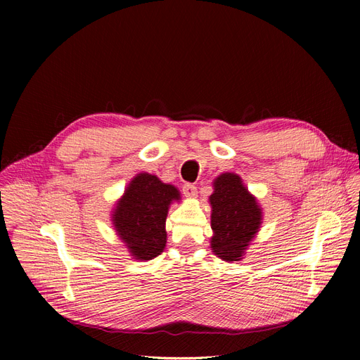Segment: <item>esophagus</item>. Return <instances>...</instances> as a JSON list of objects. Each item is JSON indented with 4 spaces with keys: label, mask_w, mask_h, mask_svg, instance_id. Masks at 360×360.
<instances>
[{
    "label": "esophagus",
    "mask_w": 360,
    "mask_h": 360,
    "mask_svg": "<svg viewBox=\"0 0 360 360\" xmlns=\"http://www.w3.org/2000/svg\"><path fill=\"white\" fill-rule=\"evenodd\" d=\"M183 193L186 195V197H195V195H197V186H195L193 183H184Z\"/></svg>",
    "instance_id": "esophagus-1"
}]
</instances>
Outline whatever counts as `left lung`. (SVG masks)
Here are the masks:
<instances>
[{
  "label": "left lung",
  "mask_w": 360,
  "mask_h": 360,
  "mask_svg": "<svg viewBox=\"0 0 360 360\" xmlns=\"http://www.w3.org/2000/svg\"><path fill=\"white\" fill-rule=\"evenodd\" d=\"M212 204L213 252L225 261H238L261 224V209L237 174L214 180Z\"/></svg>",
  "instance_id": "obj_1"
}]
</instances>
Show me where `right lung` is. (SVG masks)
Returning a JSON list of instances; mask_svg holds the SVG:
<instances>
[{"mask_svg": "<svg viewBox=\"0 0 360 360\" xmlns=\"http://www.w3.org/2000/svg\"><path fill=\"white\" fill-rule=\"evenodd\" d=\"M179 191L151 174H138L118 201L112 221L115 231L136 259L158 257L167 243L168 207Z\"/></svg>", "mask_w": 360, "mask_h": 360, "instance_id": "obj_1", "label": "right lung"}]
</instances>
